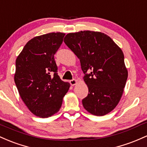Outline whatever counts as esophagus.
Listing matches in <instances>:
<instances>
[{
    "label": "esophagus",
    "instance_id": "obj_1",
    "mask_svg": "<svg viewBox=\"0 0 147 147\" xmlns=\"http://www.w3.org/2000/svg\"><path fill=\"white\" fill-rule=\"evenodd\" d=\"M76 83H77V80H76V79H72V80H70V84L71 85H75Z\"/></svg>",
    "mask_w": 147,
    "mask_h": 147
}]
</instances>
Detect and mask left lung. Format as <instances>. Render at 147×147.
Returning <instances> with one entry per match:
<instances>
[{
  "mask_svg": "<svg viewBox=\"0 0 147 147\" xmlns=\"http://www.w3.org/2000/svg\"><path fill=\"white\" fill-rule=\"evenodd\" d=\"M66 45L78 57L89 93L82 100L89 113L103 116L118 104L128 78L121 49L108 35L85 30L69 33Z\"/></svg>",
  "mask_w": 147,
  "mask_h": 147,
  "instance_id": "1",
  "label": "left lung"
}]
</instances>
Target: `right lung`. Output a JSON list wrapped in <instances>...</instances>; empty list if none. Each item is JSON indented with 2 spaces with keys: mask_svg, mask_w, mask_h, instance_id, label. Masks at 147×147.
Returning a JSON list of instances; mask_svg holds the SVG:
<instances>
[{
  "mask_svg": "<svg viewBox=\"0 0 147 147\" xmlns=\"http://www.w3.org/2000/svg\"><path fill=\"white\" fill-rule=\"evenodd\" d=\"M65 35L51 32L34 37L16 60L14 82L18 91L31 113L39 117L57 113L70 87L57 75L54 59Z\"/></svg>",
  "mask_w": 147,
  "mask_h": 147,
  "instance_id": "add662e5",
  "label": "right lung"
}]
</instances>
